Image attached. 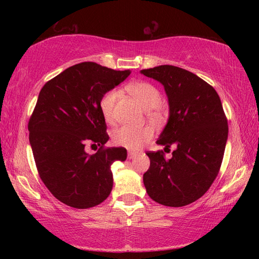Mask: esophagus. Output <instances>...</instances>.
I'll return each mask as SVG.
<instances>
[{
	"instance_id": "obj_1",
	"label": "esophagus",
	"mask_w": 259,
	"mask_h": 259,
	"mask_svg": "<svg viewBox=\"0 0 259 259\" xmlns=\"http://www.w3.org/2000/svg\"><path fill=\"white\" fill-rule=\"evenodd\" d=\"M139 155V153H137V152H134V151H129L128 152V159H135L136 156H138Z\"/></svg>"
}]
</instances>
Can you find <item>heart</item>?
<instances>
[{
    "label": "heart",
    "instance_id": "obj_1",
    "mask_svg": "<svg viewBox=\"0 0 259 259\" xmlns=\"http://www.w3.org/2000/svg\"><path fill=\"white\" fill-rule=\"evenodd\" d=\"M125 90L145 109L155 108L159 106L161 102L159 90L148 82L138 81L130 83L125 87ZM117 98H119L117 91L111 90L100 99V111H102L105 121L109 124L115 123V104ZM152 137L153 130L150 126L134 128V126L124 125L114 131L112 140L115 145L133 151L138 150L148 140H151Z\"/></svg>",
    "mask_w": 259,
    "mask_h": 259
}]
</instances>
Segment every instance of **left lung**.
Wrapping results in <instances>:
<instances>
[{
  "label": "left lung",
  "instance_id": "8db88e82",
  "mask_svg": "<svg viewBox=\"0 0 259 259\" xmlns=\"http://www.w3.org/2000/svg\"><path fill=\"white\" fill-rule=\"evenodd\" d=\"M140 73L164 88L169 117L156 144L164 151L175 146L170 159L163 152H147L150 169L143 181L147 194L168 207H184L200 199L221 168L229 136L218 94L186 69L161 65Z\"/></svg>",
  "mask_w": 259,
  "mask_h": 259
}]
</instances>
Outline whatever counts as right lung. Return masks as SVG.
<instances>
[{"mask_svg": "<svg viewBox=\"0 0 259 259\" xmlns=\"http://www.w3.org/2000/svg\"><path fill=\"white\" fill-rule=\"evenodd\" d=\"M130 73L85 61L40 91L28 123L29 144L42 182L69 207L87 209L106 200L113 187L111 165L126 159L123 147L103 148L109 137L100 99ZM89 141L101 146L93 156L85 152Z\"/></svg>", "mask_w": 259, "mask_h": 259, "instance_id": "right-lung-1", "label": "right lung"}]
</instances>
